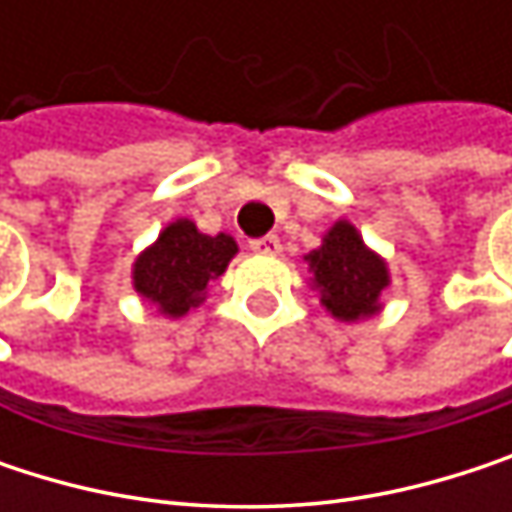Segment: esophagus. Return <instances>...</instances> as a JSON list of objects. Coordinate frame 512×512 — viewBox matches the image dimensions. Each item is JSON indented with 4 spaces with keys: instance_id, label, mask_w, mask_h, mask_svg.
<instances>
[{
    "instance_id": "1",
    "label": "esophagus",
    "mask_w": 512,
    "mask_h": 512,
    "mask_svg": "<svg viewBox=\"0 0 512 512\" xmlns=\"http://www.w3.org/2000/svg\"><path fill=\"white\" fill-rule=\"evenodd\" d=\"M252 252H255V255L275 257L278 252H281V240H278L275 234H269V237H260V240H252Z\"/></svg>"
}]
</instances>
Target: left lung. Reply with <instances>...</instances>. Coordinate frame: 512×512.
Returning a JSON list of instances; mask_svg holds the SVG:
<instances>
[{
  "label": "left lung",
  "mask_w": 512,
  "mask_h": 512,
  "mask_svg": "<svg viewBox=\"0 0 512 512\" xmlns=\"http://www.w3.org/2000/svg\"><path fill=\"white\" fill-rule=\"evenodd\" d=\"M305 263L311 290L335 320L358 323L382 311V293L391 284L388 260L364 243L350 219H338Z\"/></svg>",
  "instance_id": "8db88e82"
}]
</instances>
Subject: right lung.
<instances>
[{"label":"right lung","mask_w":512,"mask_h":512,"mask_svg":"<svg viewBox=\"0 0 512 512\" xmlns=\"http://www.w3.org/2000/svg\"><path fill=\"white\" fill-rule=\"evenodd\" d=\"M237 252L231 234L210 237L192 219L180 216L133 260V290L162 317H186L189 308L207 299V284L228 269Z\"/></svg>","instance_id":"right-lung-1"}]
</instances>
